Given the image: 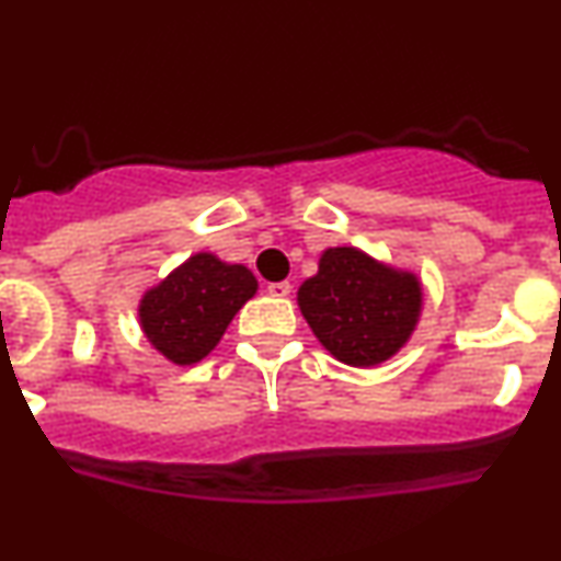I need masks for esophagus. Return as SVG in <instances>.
Instances as JSON below:
<instances>
[{
  "instance_id": "1",
  "label": "esophagus",
  "mask_w": 561,
  "mask_h": 561,
  "mask_svg": "<svg viewBox=\"0 0 561 561\" xmlns=\"http://www.w3.org/2000/svg\"><path fill=\"white\" fill-rule=\"evenodd\" d=\"M289 282H272V285H266V293L272 295V298H287L289 295Z\"/></svg>"
}]
</instances>
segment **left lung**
<instances>
[{"label":"left lung","instance_id":"8db88e82","mask_svg":"<svg viewBox=\"0 0 561 561\" xmlns=\"http://www.w3.org/2000/svg\"><path fill=\"white\" fill-rule=\"evenodd\" d=\"M298 306L319 343L347 366L388 362L414 332L420 279L377 263L356 248H330L319 274L298 289Z\"/></svg>","mask_w":561,"mask_h":561}]
</instances>
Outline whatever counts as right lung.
<instances>
[{"label": "right lung", "instance_id": "1", "mask_svg": "<svg viewBox=\"0 0 561 561\" xmlns=\"http://www.w3.org/2000/svg\"><path fill=\"white\" fill-rule=\"evenodd\" d=\"M255 289L259 282L250 268L197 253L147 289L139 306L141 330L169 362L197 364L218 345Z\"/></svg>", "mask_w": 561, "mask_h": 561}]
</instances>
